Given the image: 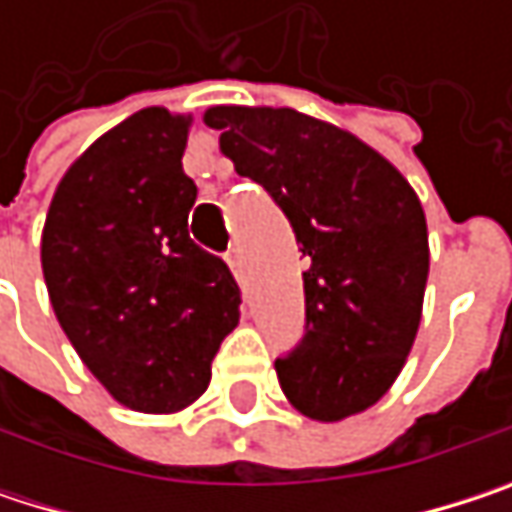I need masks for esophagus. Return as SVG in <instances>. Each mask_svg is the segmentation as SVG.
<instances>
[{"label":"esophagus","instance_id":"34e87169","mask_svg":"<svg viewBox=\"0 0 512 512\" xmlns=\"http://www.w3.org/2000/svg\"><path fill=\"white\" fill-rule=\"evenodd\" d=\"M225 260H228V266H231V272H234V275H240V272H243V260H240V252H237V249H231V252L225 255Z\"/></svg>","mask_w":512,"mask_h":512}]
</instances>
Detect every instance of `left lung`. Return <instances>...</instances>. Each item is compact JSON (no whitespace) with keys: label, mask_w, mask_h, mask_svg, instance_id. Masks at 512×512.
I'll return each instance as SVG.
<instances>
[{"label":"left lung","mask_w":512,"mask_h":512,"mask_svg":"<svg viewBox=\"0 0 512 512\" xmlns=\"http://www.w3.org/2000/svg\"><path fill=\"white\" fill-rule=\"evenodd\" d=\"M204 121L308 257L305 335L275 358L281 391L314 421L364 412L403 370L421 323L430 249L415 189L353 133L296 109L213 106Z\"/></svg>","instance_id":"1"}]
</instances>
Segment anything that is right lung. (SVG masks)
<instances>
[{
	"label": "right lung",
	"mask_w": 512,
	"mask_h": 512,
	"mask_svg": "<svg viewBox=\"0 0 512 512\" xmlns=\"http://www.w3.org/2000/svg\"><path fill=\"white\" fill-rule=\"evenodd\" d=\"M189 118L142 109L100 136L52 195L41 266L64 335L103 388L136 412H177L210 385L240 320L222 257L189 237Z\"/></svg>",
	"instance_id": "1"
}]
</instances>
